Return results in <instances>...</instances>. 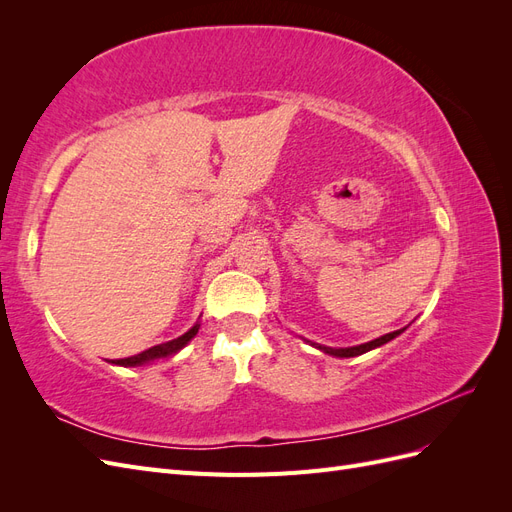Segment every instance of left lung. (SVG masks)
Listing matches in <instances>:
<instances>
[{
  "instance_id": "obj_1",
  "label": "left lung",
  "mask_w": 512,
  "mask_h": 512,
  "mask_svg": "<svg viewBox=\"0 0 512 512\" xmlns=\"http://www.w3.org/2000/svg\"><path fill=\"white\" fill-rule=\"evenodd\" d=\"M404 331H406V329L386 333V335H382V337H378V339H371V342H367V344L352 346V348H329V346H318V344H314V346H316L318 350H322L324 354L339 356V359H348V356H359V354H365V352L374 350V348H378V346H382V344H386V342H391V339H395L397 335H401Z\"/></svg>"
}]
</instances>
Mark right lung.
<instances>
[{
    "instance_id": "add662e5",
    "label": "right lung",
    "mask_w": 512,
    "mask_h": 512,
    "mask_svg": "<svg viewBox=\"0 0 512 512\" xmlns=\"http://www.w3.org/2000/svg\"><path fill=\"white\" fill-rule=\"evenodd\" d=\"M198 327H200V324H194V327H192L188 333H183V335L177 337V339H170V342H164V344H158V346H151V348H147V350H143V352H138V354H134V356H128V359H117V361H113V363H115V365H123V367H134V365L149 363V361H153V359H164V356L175 354V352H179L185 344H188L190 339L198 333Z\"/></svg>"
}]
</instances>
